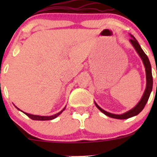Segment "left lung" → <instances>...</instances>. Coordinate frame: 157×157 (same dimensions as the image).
<instances>
[{
    "instance_id": "8db88e82",
    "label": "left lung",
    "mask_w": 157,
    "mask_h": 157,
    "mask_svg": "<svg viewBox=\"0 0 157 157\" xmlns=\"http://www.w3.org/2000/svg\"><path fill=\"white\" fill-rule=\"evenodd\" d=\"M131 38L130 40L131 43L132 44L134 47L136 49V51L137 52V53L139 54V55L140 56L141 59L142 60V62H143L144 66H145V72H146V89H145V92H144L143 96H142L141 100L139 102V103L136 105L134 109H132L130 111H128V112H126L125 113H122V114L120 115H117V114H113V113H111L107 112V111H104L103 109H102L95 102V105L97 107V109L100 110V111H102V113H105L106 116L110 117L111 118H114V119H120V120H125V119H128L132 117L136 116L137 115L138 113H140L141 111H142V109H144L145 105H146L147 100H148L149 97H150L151 92L152 91V88H153V77H152V73H151V66L150 63V61L148 60V57L147 56L145 55V52H143V50L142 49V48L140 47V44H138L137 40H136V38L134 37L133 35H131Z\"/></svg>"
}]
</instances>
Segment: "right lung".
I'll return each instance as SVG.
<instances>
[{
  "mask_svg": "<svg viewBox=\"0 0 157 157\" xmlns=\"http://www.w3.org/2000/svg\"><path fill=\"white\" fill-rule=\"evenodd\" d=\"M66 109V108H64L62 110V111H60L59 113H56V114L53 115V116H49V117H44V116H37V115H33V114H29V113H24L26 115V116H28L29 117L31 118L32 120H53V119H55L57 117V116H59V115L61 113L63 112V111Z\"/></svg>",
  "mask_w": 157,
  "mask_h": 157,
  "instance_id": "obj_1",
  "label": "right lung"
}]
</instances>
